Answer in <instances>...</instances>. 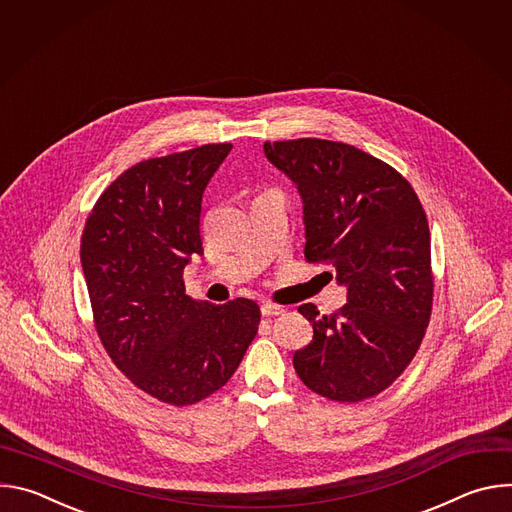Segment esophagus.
<instances>
[{
  "mask_svg": "<svg viewBox=\"0 0 512 512\" xmlns=\"http://www.w3.org/2000/svg\"><path fill=\"white\" fill-rule=\"evenodd\" d=\"M285 310L281 308V306H277V304H271V302H263L261 304V314L265 316V318H269V316H281Z\"/></svg>",
  "mask_w": 512,
  "mask_h": 512,
  "instance_id": "esophagus-1",
  "label": "esophagus"
}]
</instances>
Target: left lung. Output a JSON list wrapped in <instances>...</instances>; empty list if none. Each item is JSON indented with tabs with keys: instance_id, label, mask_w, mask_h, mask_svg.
<instances>
[{
	"instance_id": "1",
	"label": "left lung",
	"mask_w": 512,
	"mask_h": 512,
	"mask_svg": "<svg viewBox=\"0 0 512 512\" xmlns=\"http://www.w3.org/2000/svg\"><path fill=\"white\" fill-rule=\"evenodd\" d=\"M265 158L296 184L308 261H328L346 304L312 322V342L294 354L308 389L356 403L387 389L415 356L431 298V249L423 206L389 164L328 139L263 143Z\"/></svg>"
}]
</instances>
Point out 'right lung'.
Here are the masks:
<instances>
[{
    "mask_svg": "<svg viewBox=\"0 0 512 512\" xmlns=\"http://www.w3.org/2000/svg\"><path fill=\"white\" fill-rule=\"evenodd\" d=\"M231 150L208 143L125 170L97 200L81 241L105 350L133 385L178 407L221 389L259 326L253 300L196 302L182 279L202 255V194Z\"/></svg>",
    "mask_w": 512,
    "mask_h": 512,
    "instance_id": "obj_1",
    "label": "right lung"
}]
</instances>
